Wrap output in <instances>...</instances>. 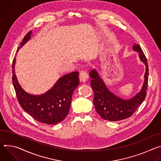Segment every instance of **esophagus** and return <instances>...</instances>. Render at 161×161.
I'll use <instances>...</instances> for the list:
<instances>
[{
  "instance_id": "34e87169",
  "label": "esophagus",
  "mask_w": 161,
  "mask_h": 161,
  "mask_svg": "<svg viewBox=\"0 0 161 161\" xmlns=\"http://www.w3.org/2000/svg\"><path fill=\"white\" fill-rule=\"evenodd\" d=\"M88 79V76H87V74L86 71H81L80 74H79V79L80 82H84L87 80V79Z\"/></svg>"
}]
</instances>
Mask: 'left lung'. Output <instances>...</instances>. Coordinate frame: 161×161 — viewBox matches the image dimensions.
Returning <instances> with one entry per match:
<instances>
[{
  "mask_svg": "<svg viewBox=\"0 0 161 161\" xmlns=\"http://www.w3.org/2000/svg\"><path fill=\"white\" fill-rule=\"evenodd\" d=\"M132 49L138 52L140 61L146 66L143 84L141 90L134 97L129 99L121 98L109 90L95 68L90 72L92 79L91 86L94 92L93 104L97 113L103 119L116 121L130 117L146 97L148 80L147 59L138 44L134 43Z\"/></svg>",
  "mask_w": 161,
  "mask_h": 161,
  "instance_id": "obj_1",
  "label": "left lung"
}]
</instances>
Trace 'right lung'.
Returning <instances> with one entry per match:
<instances>
[{
	"mask_svg": "<svg viewBox=\"0 0 161 161\" xmlns=\"http://www.w3.org/2000/svg\"><path fill=\"white\" fill-rule=\"evenodd\" d=\"M29 31L24 37L17 52L31 38ZM14 58L12 65L13 84L18 100L22 109L34 119L43 123L55 125L68 115L73 93L79 84V72L74 71L60 77L50 90L41 95L26 92L20 85L15 74Z\"/></svg>",
	"mask_w": 161,
	"mask_h": 161,
	"instance_id": "obj_1",
	"label": "right lung"
}]
</instances>
